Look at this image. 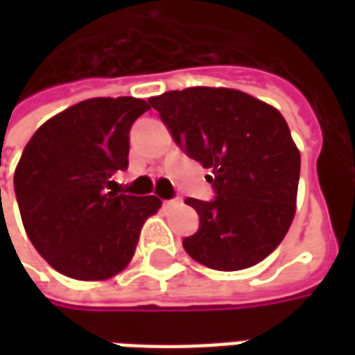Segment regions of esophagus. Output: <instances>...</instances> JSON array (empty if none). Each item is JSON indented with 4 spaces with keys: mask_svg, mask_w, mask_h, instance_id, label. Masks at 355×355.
<instances>
[{
    "mask_svg": "<svg viewBox=\"0 0 355 355\" xmlns=\"http://www.w3.org/2000/svg\"><path fill=\"white\" fill-rule=\"evenodd\" d=\"M177 205H180V200H163V207L165 209H173V207H177Z\"/></svg>",
    "mask_w": 355,
    "mask_h": 355,
    "instance_id": "1",
    "label": "esophagus"
}]
</instances>
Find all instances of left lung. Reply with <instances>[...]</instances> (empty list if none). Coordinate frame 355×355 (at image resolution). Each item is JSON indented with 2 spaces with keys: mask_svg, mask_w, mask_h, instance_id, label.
<instances>
[{
  "mask_svg": "<svg viewBox=\"0 0 355 355\" xmlns=\"http://www.w3.org/2000/svg\"><path fill=\"white\" fill-rule=\"evenodd\" d=\"M180 150L213 175L215 198H186L200 228L182 241L193 261L234 272L264 261L295 216L300 154L283 116L234 89L188 87L150 98Z\"/></svg>",
  "mask_w": 355,
  "mask_h": 355,
  "instance_id": "1",
  "label": "left lung"
}]
</instances>
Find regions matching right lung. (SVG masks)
Here are the masks:
<instances>
[{"label":"right lung","mask_w":355,"mask_h":355,"mask_svg":"<svg viewBox=\"0 0 355 355\" xmlns=\"http://www.w3.org/2000/svg\"><path fill=\"white\" fill-rule=\"evenodd\" d=\"M150 104L132 96L89 98L34 132L15 171L28 238L62 275L96 282L121 272L155 196H129L112 180L129 165V131Z\"/></svg>","instance_id":"add662e5"}]
</instances>
